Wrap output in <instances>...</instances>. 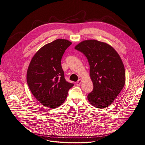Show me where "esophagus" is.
I'll use <instances>...</instances> for the list:
<instances>
[{
  "label": "esophagus",
  "mask_w": 145,
  "mask_h": 145,
  "mask_svg": "<svg viewBox=\"0 0 145 145\" xmlns=\"http://www.w3.org/2000/svg\"><path fill=\"white\" fill-rule=\"evenodd\" d=\"M81 79H80V80H78V81L77 82H76V85H77V86H80V85L81 84Z\"/></svg>",
  "instance_id": "1"
}]
</instances>
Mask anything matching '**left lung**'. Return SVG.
Instances as JSON below:
<instances>
[{
	"label": "left lung",
	"instance_id": "obj_1",
	"mask_svg": "<svg viewBox=\"0 0 145 145\" xmlns=\"http://www.w3.org/2000/svg\"><path fill=\"white\" fill-rule=\"evenodd\" d=\"M75 48L88 59L93 89L87 96L89 103L97 108L109 106L123 89L125 70L121 57L106 42L97 40H84Z\"/></svg>",
	"mask_w": 145,
	"mask_h": 145
}]
</instances>
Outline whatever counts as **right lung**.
<instances>
[{"mask_svg": "<svg viewBox=\"0 0 145 145\" xmlns=\"http://www.w3.org/2000/svg\"><path fill=\"white\" fill-rule=\"evenodd\" d=\"M72 42L57 39L40 48L29 64L26 79L29 89L37 100L46 107L56 108L66 99L74 84L66 81L61 60Z\"/></svg>", "mask_w": 145, "mask_h": 145, "instance_id": "obj_1", "label": "right lung"}]
</instances>
